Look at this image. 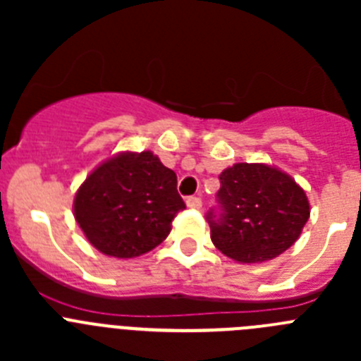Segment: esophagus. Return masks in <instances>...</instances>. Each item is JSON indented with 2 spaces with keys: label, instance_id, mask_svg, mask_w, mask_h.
Masks as SVG:
<instances>
[{
  "label": "esophagus",
  "instance_id": "1",
  "mask_svg": "<svg viewBox=\"0 0 361 361\" xmlns=\"http://www.w3.org/2000/svg\"><path fill=\"white\" fill-rule=\"evenodd\" d=\"M186 204H188V208L200 209L202 208V199H200V197H188Z\"/></svg>",
  "mask_w": 361,
  "mask_h": 361
}]
</instances>
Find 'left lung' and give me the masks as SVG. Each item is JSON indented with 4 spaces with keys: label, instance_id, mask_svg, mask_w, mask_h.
<instances>
[{
    "label": "left lung",
    "instance_id": "8db88e82",
    "mask_svg": "<svg viewBox=\"0 0 361 361\" xmlns=\"http://www.w3.org/2000/svg\"><path fill=\"white\" fill-rule=\"evenodd\" d=\"M219 180V208L206 213L216 250L237 262L258 264L295 244L309 219V200L289 175L238 162Z\"/></svg>",
    "mask_w": 361,
    "mask_h": 361
}]
</instances>
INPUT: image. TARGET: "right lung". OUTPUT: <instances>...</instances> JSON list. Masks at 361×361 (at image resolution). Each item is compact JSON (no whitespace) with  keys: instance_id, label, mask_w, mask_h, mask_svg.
I'll use <instances>...</instances> for the list:
<instances>
[{"instance_id":"1","label":"right lung","mask_w":361,"mask_h":361,"mask_svg":"<svg viewBox=\"0 0 361 361\" xmlns=\"http://www.w3.org/2000/svg\"><path fill=\"white\" fill-rule=\"evenodd\" d=\"M186 208L177 175L152 152L121 153L92 171L73 200L75 220L101 253L133 258L157 247Z\"/></svg>"}]
</instances>
